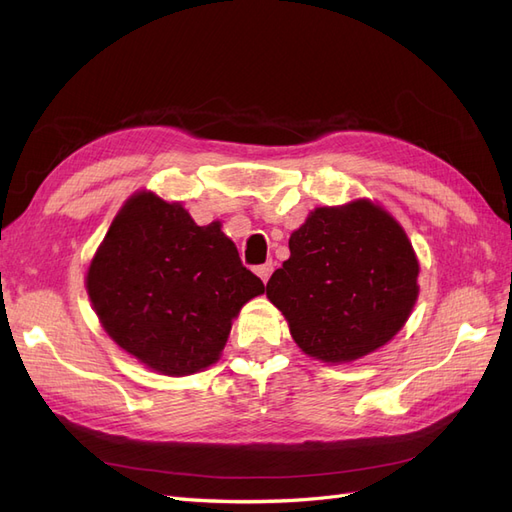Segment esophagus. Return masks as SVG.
Instances as JSON below:
<instances>
[{
  "label": "esophagus",
  "mask_w": 512,
  "mask_h": 512,
  "mask_svg": "<svg viewBox=\"0 0 512 512\" xmlns=\"http://www.w3.org/2000/svg\"><path fill=\"white\" fill-rule=\"evenodd\" d=\"M271 273H273V262H265V265H258L256 267V275L260 277L262 282L267 284V280L271 277Z\"/></svg>",
  "instance_id": "esophagus-1"
}]
</instances>
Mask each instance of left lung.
Masks as SVG:
<instances>
[{"mask_svg": "<svg viewBox=\"0 0 512 512\" xmlns=\"http://www.w3.org/2000/svg\"><path fill=\"white\" fill-rule=\"evenodd\" d=\"M267 284L299 348L324 363L374 352L404 327L418 286L406 232L376 205L320 207L288 241Z\"/></svg>", "mask_w": 512, "mask_h": 512, "instance_id": "8db88e82", "label": "left lung"}]
</instances>
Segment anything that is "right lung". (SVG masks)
<instances>
[{"instance_id":"right-lung-1","label":"right lung","mask_w":512,"mask_h":512,"mask_svg":"<svg viewBox=\"0 0 512 512\" xmlns=\"http://www.w3.org/2000/svg\"><path fill=\"white\" fill-rule=\"evenodd\" d=\"M106 333L166 376L220 359L232 318L265 292L220 224L196 226L179 203L136 194L108 228L87 273Z\"/></svg>"}]
</instances>
